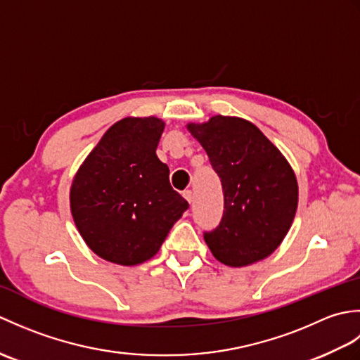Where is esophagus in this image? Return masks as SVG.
Returning <instances> with one entry per match:
<instances>
[{"label":"esophagus","instance_id":"1","mask_svg":"<svg viewBox=\"0 0 360 360\" xmlns=\"http://www.w3.org/2000/svg\"><path fill=\"white\" fill-rule=\"evenodd\" d=\"M182 195H184V198L186 200L192 204V201H193V193H192V190H184V192H182Z\"/></svg>","mask_w":360,"mask_h":360}]
</instances>
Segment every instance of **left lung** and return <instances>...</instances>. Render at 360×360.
I'll list each match as a JSON object with an SVG mask.
<instances>
[{
    "label": "left lung",
    "mask_w": 360,
    "mask_h": 360,
    "mask_svg": "<svg viewBox=\"0 0 360 360\" xmlns=\"http://www.w3.org/2000/svg\"><path fill=\"white\" fill-rule=\"evenodd\" d=\"M221 179L224 212L204 232L212 254L232 267L271 255L292 224L298 188L292 168L278 148L248 120L215 116L190 124Z\"/></svg>",
    "instance_id": "8db88e82"
}]
</instances>
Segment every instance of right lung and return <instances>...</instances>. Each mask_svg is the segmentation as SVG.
Here are the masks:
<instances>
[{
  "instance_id": "1",
  "label": "right lung",
  "mask_w": 360,
  "mask_h": 360,
  "mask_svg": "<svg viewBox=\"0 0 360 360\" xmlns=\"http://www.w3.org/2000/svg\"><path fill=\"white\" fill-rule=\"evenodd\" d=\"M156 117L114 124L89 153L71 187V212L89 249L106 262L134 266L158 254L188 202L168 179L156 148Z\"/></svg>"
}]
</instances>
